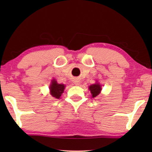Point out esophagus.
Listing matches in <instances>:
<instances>
[{"instance_id": "esophagus-1", "label": "esophagus", "mask_w": 152, "mask_h": 152, "mask_svg": "<svg viewBox=\"0 0 152 152\" xmlns=\"http://www.w3.org/2000/svg\"><path fill=\"white\" fill-rule=\"evenodd\" d=\"M73 83L75 84V85H78V84H80V82H79V80H74Z\"/></svg>"}]
</instances>
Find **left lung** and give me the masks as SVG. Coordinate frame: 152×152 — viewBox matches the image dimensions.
Returning <instances> with one entry per match:
<instances>
[{
	"label": "left lung",
	"mask_w": 152,
	"mask_h": 152,
	"mask_svg": "<svg viewBox=\"0 0 152 152\" xmlns=\"http://www.w3.org/2000/svg\"><path fill=\"white\" fill-rule=\"evenodd\" d=\"M89 90L91 91V92L92 94V97H96L98 96L100 93H101V85H100L99 83H95L94 84H92V85L89 86Z\"/></svg>",
	"instance_id": "8db88e82"
}]
</instances>
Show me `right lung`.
<instances>
[{"label":"right lung","mask_w":152,"mask_h":152,"mask_svg":"<svg viewBox=\"0 0 152 152\" xmlns=\"http://www.w3.org/2000/svg\"><path fill=\"white\" fill-rule=\"evenodd\" d=\"M65 89V85L63 84H58L55 79L51 80L50 86V94L56 99H60L61 94Z\"/></svg>","instance_id":"obj_1"}]
</instances>
